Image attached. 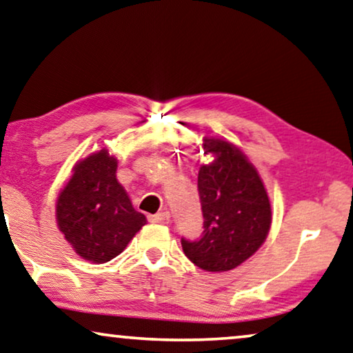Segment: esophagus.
Here are the masks:
<instances>
[{"instance_id": "esophagus-1", "label": "esophagus", "mask_w": 353, "mask_h": 353, "mask_svg": "<svg viewBox=\"0 0 353 353\" xmlns=\"http://www.w3.org/2000/svg\"><path fill=\"white\" fill-rule=\"evenodd\" d=\"M150 221L151 223L167 224L168 221H170V213H168V212H159V213H156V214H151Z\"/></svg>"}]
</instances>
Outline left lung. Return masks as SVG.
<instances>
[{
    "mask_svg": "<svg viewBox=\"0 0 353 353\" xmlns=\"http://www.w3.org/2000/svg\"><path fill=\"white\" fill-rule=\"evenodd\" d=\"M214 161L197 176L203 214L201 239H181L189 261L208 272H226L256 253L269 234L272 212L256 168L232 143L203 139Z\"/></svg>",
    "mask_w": 353,
    "mask_h": 353,
    "instance_id": "left-lung-1",
    "label": "left lung"
}]
</instances>
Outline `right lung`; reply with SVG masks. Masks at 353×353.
I'll list each match as a JSON object with an SVG mask.
<instances>
[{"instance_id":"right-lung-1","label":"right lung","mask_w":353,"mask_h":353,"mask_svg":"<svg viewBox=\"0 0 353 353\" xmlns=\"http://www.w3.org/2000/svg\"><path fill=\"white\" fill-rule=\"evenodd\" d=\"M117 159L106 150L73 167L55 207L57 226L83 259L101 264L124 252L146 224L116 178Z\"/></svg>"}]
</instances>
